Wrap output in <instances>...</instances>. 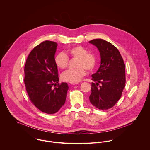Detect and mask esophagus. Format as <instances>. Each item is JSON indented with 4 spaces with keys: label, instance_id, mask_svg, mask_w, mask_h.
I'll return each instance as SVG.
<instances>
[{
    "label": "esophagus",
    "instance_id": "esophagus-1",
    "mask_svg": "<svg viewBox=\"0 0 150 150\" xmlns=\"http://www.w3.org/2000/svg\"><path fill=\"white\" fill-rule=\"evenodd\" d=\"M69 83L71 85H76V84H79V83H74V82H70Z\"/></svg>",
    "mask_w": 150,
    "mask_h": 150
}]
</instances>
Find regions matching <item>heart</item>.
<instances>
[{
  "instance_id": "1",
  "label": "heart",
  "mask_w": 150,
  "mask_h": 150,
  "mask_svg": "<svg viewBox=\"0 0 150 150\" xmlns=\"http://www.w3.org/2000/svg\"><path fill=\"white\" fill-rule=\"evenodd\" d=\"M69 57L77 58L76 66L77 67L74 69H69L61 75L63 81L67 82L78 83L86 73V69L92 71L96 67L97 59L96 56L89 53L88 50L81 45H76L68 48L64 52L57 54L54 57V62L58 67L64 69L69 64Z\"/></svg>"
}]
</instances>
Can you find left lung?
I'll list each match as a JSON object with an SVG mask.
<instances>
[{
	"instance_id": "obj_1",
	"label": "left lung",
	"mask_w": 150,
	"mask_h": 150,
	"mask_svg": "<svg viewBox=\"0 0 150 150\" xmlns=\"http://www.w3.org/2000/svg\"><path fill=\"white\" fill-rule=\"evenodd\" d=\"M100 54V66L92 80L90 102L99 110L113 107L121 98L126 77L123 58L118 50L111 43L103 39L91 40ZM100 84L99 85V84Z\"/></svg>"
}]
</instances>
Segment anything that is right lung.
Returning a JSON list of instances; mask_svg holds the SVG:
<instances>
[{
	"instance_id": "obj_1",
	"label": "right lung",
	"mask_w": 150,
	"mask_h": 150,
	"mask_svg": "<svg viewBox=\"0 0 150 150\" xmlns=\"http://www.w3.org/2000/svg\"><path fill=\"white\" fill-rule=\"evenodd\" d=\"M57 45L48 40L39 44L29 54L24 67L25 86L31 102L49 114L56 113L64 105L69 89L67 83H59L54 62Z\"/></svg>"
}]
</instances>
